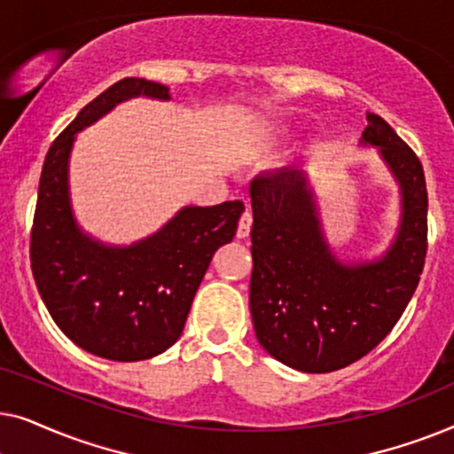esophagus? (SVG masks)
I'll return each instance as SVG.
<instances>
[{
  "mask_svg": "<svg viewBox=\"0 0 454 454\" xmlns=\"http://www.w3.org/2000/svg\"><path fill=\"white\" fill-rule=\"evenodd\" d=\"M250 229H252V213H250V210H246V213L241 215V219H239L238 238H239V239L247 238V235H250Z\"/></svg>",
  "mask_w": 454,
  "mask_h": 454,
  "instance_id": "1",
  "label": "esophagus"
}]
</instances>
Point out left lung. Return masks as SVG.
Masks as SVG:
<instances>
[{"label": "left lung", "instance_id": "1", "mask_svg": "<svg viewBox=\"0 0 454 454\" xmlns=\"http://www.w3.org/2000/svg\"><path fill=\"white\" fill-rule=\"evenodd\" d=\"M364 145L378 146L401 185V227L380 260L343 264L322 235L301 169L260 173L250 184V312L258 343L308 374L345 368L374 349L405 312L427 252L424 167L380 115Z\"/></svg>", "mask_w": 454, "mask_h": 454}]
</instances>
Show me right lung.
<instances>
[{
  "label": "right lung",
  "instance_id": "1",
  "mask_svg": "<svg viewBox=\"0 0 454 454\" xmlns=\"http://www.w3.org/2000/svg\"><path fill=\"white\" fill-rule=\"evenodd\" d=\"M169 98L165 84L123 78L61 132L43 163L30 231L36 289L67 339L92 356L140 362L176 343L213 254L238 231L244 202L185 207L151 238L128 247L80 231L67 194L76 132L129 97Z\"/></svg>",
  "mask_w": 454,
  "mask_h": 454
}]
</instances>
